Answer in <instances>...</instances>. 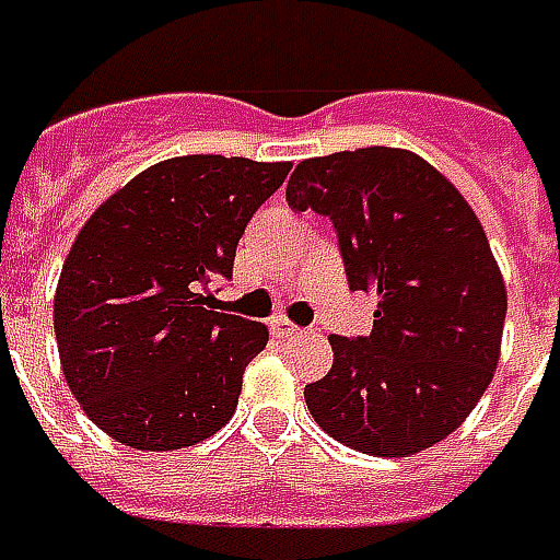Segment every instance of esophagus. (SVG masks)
Returning <instances> with one entry per match:
<instances>
[{
    "instance_id": "obj_1",
    "label": "esophagus",
    "mask_w": 560,
    "mask_h": 560,
    "mask_svg": "<svg viewBox=\"0 0 560 560\" xmlns=\"http://www.w3.org/2000/svg\"><path fill=\"white\" fill-rule=\"evenodd\" d=\"M269 330H272V337H279V340H284V337H291V334H296V325L294 322H288V318H272V322H269Z\"/></svg>"
}]
</instances>
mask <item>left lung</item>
<instances>
[{"instance_id":"8db88e82","label":"left lung","mask_w":560,"mask_h":560,"mask_svg":"<svg viewBox=\"0 0 560 560\" xmlns=\"http://www.w3.org/2000/svg\"><path fill=\"white\" fill-rule=\"evenodd\" d=\"M288 205L330 217L349 288L376 296L368 337H328V376L303 389L315 423L374 456L447 439L493 380L505 322L469 201L417 152L368 147L300 162Z\"/></svg>"}]
</instances>
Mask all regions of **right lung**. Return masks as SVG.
<instances>
[{"mask_svg": "<svg viewBox=\"0 0 560 560\" xmlns=\"http://www.w3.org/2000/svg\"><path fill=\"white\" fill-rule=\"evenodd\" d=\"M291 162L180 155L89 217L55 294V337L91 423L137 451H180L230 423L269 330L214 312L238 238Z\"/></svg>", "mask_w": 560, "mask_h": 560, "instance_id": "obj_1", "label": "right lung"}]
</instances>
